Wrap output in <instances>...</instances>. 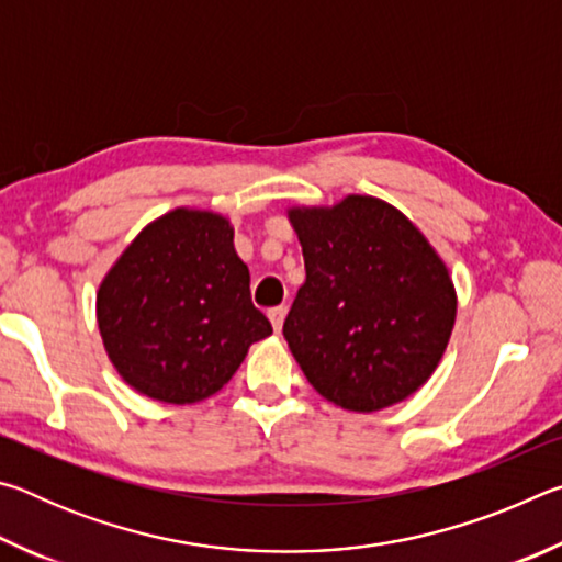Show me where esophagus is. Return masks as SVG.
<instances>
[{
    "label": "esophagus",
    "instance_id": "1",
    "mask_svg": "<svg viewBox=\"0 0 562 562\" xmlns=\"http://www.w3.org/2000/svg\"><path fill=\"white\" fill-rule=\"evenodd\" d=\"M284 315H288V307H272V310L268 312V317H270V322H272V329H274V331L282 329Z\"/></svg>",
    "mask_w": 562,
    "mask_h": 562
}]
</instances>
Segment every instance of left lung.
Wrapping results in <instances>:
<instances>
[{
	"instance_id": "obj_1",
	"label": "left lung",
	"mask_w": 562,
	"mask_h": 562,
	"mask_svg": "<svg viewBox=\"0 0 562 562\" xmlns=\"http://www.w3.org/2000/svg\"><path fill=\"white\" fill-rule=\"evenodd\" d=\"M307 280L282 335L307 382L349 412H379L414 394L449 345V270L394 205L349 195L292 207Z\"/></svg>"
}]
</instances>
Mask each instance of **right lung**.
Returning <instances> with one entry per match:
<instances>
[{
    "mask_svg": "<svg viewBox=\"0 0 562 562\" xmlns=\"http://www.w3.org/2000/svg\"><path fill=\"white\" fill-rule=\"evenodd\" d=\"M99 329L123 382L166 404H193L231 382L252 341L272 335L250 300L223 215L178 211L140 231L97 297Z\"/></svg>",
    "mask_w": 562,
    "mask_h": 562,
    "instance_id": "right-lung-1",
    "label": "right lung"
}]
</instances>
